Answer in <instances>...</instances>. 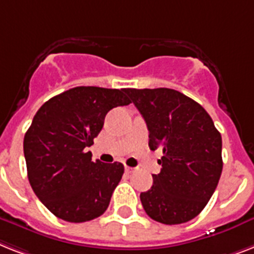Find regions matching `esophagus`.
Returning <instances> with one entry per match:
<instances>
[{"mask_svg":"<svg viewBox=\"0 0 254 254\" xmlns=\"http://www.w3.org/2000/svg\"><path fill=\"white\" fill-rule=\"evenodd\" d=\"M137 170V168H134V167H129V166H125V171H127V174H131L134 171Z\"/></svg>","mask_w":254,"mask_h":254,"instance_id":"1","label":"esophagus"}]
</instances>
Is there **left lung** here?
<instances>
[{
  "label": "left lung",
  "instance_id": "left-lung-1",
  "mask_svg": "<svg viewBox=\"0 0 254 254\" xmlns=\"http://www.w3.org/2000/svg\"><path fill=\"white\" fill-rule=\"evenodd\" d=\"M148 129V146L162 148V170L141 193L146 214L163 224L189 222L219 183L222 137L203 107L172 88H125Z\"/></svg>",
  "mask_w": 254,
  "mask_h": 254
}]
</instances>
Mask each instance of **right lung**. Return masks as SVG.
Masks as SVG:
<instances>
[{
  "label": "right lung",
  "mask_w": 254,
  "mask_h": 254,
  "mask_svg": "<svg viewBox=\"0 0 254 254\" xmlns=\"http://www.w3.org/2000/svg\"><path fill=\"white\" fill-rule=\"evenodd\" d=\"M130 103L125 88L80 86L56 95L36 112L23 141L27 175L53 215L82 223L106 211L124 166L92 162L87 147L94 145L107 113Z\"/></svg>",
  "instance_id": "1"
}]
</instances>
